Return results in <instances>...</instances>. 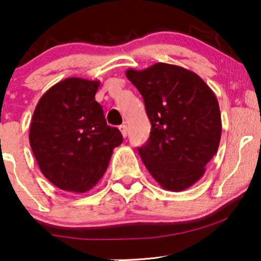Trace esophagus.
Returning <instances> with one entry per match:
<instances>
[{
    "label": "esophagus",
    "mask_w": 261,
    "mask_h": 261,
    "mask_svg": "<svg viewBox=\"0 0 261 261\" xmlns=\"http://www.w3.org/2000/svg\"><path fill=\"white\" fill-rule=\"evenodd\" d=\"M119 129L121 132V134H122V137L126 138L127 137V132H128V128H127L126 124H121V126L119 127Z\"/></svg>",
    "instance_id": "obj_1"
}]
</instances>
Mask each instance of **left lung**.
<instances>
[{
  "label": "left lung",
  "instance_id": "left-lung-1",
  "mask_svg": "<svg viewBox=\"0 0 261 261\" xmlns=\"http://www.w3.org/2000/svg\"><path fill=\"white\" fill-rule=\"evenodd\" d=\"M126 76L144 98L151 134L139 147L142 162L160 187L183 191L205 172L216 154L222 122L215 94L198 74L156 63Z\"/></svg>",
  "mask_w": 261,
  "mask_h": 261
}]
</instances>
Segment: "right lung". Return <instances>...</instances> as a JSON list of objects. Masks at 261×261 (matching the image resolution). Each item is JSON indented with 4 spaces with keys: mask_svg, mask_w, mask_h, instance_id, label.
Returning a JSON list of instances; mask_svg holds the SVG:
<instances>
[{
    "mask_svg": "<svg viewBox=\"0 0 261 261\" xmlns=\"http://www.w3.org/2000/svg\"><path fill=\"white\" fill-rule=\"evenodd\" d=\"M98 81L71 77L39 99L30 127V144L42 174L62 190L83 194L105 174L120 130L107 124L95 101Z\"/></svg>",
    "mask_w": 261,
    "mask_h": 261,
    "instance_id": "add662e5",
    "label": "right lung"
}]
</instances>
